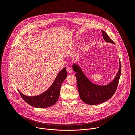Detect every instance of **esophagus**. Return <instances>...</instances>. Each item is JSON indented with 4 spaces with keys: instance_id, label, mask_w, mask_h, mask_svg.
Instances as JSON below:
<instances>
[{
    "instance_id": "obj_1",
    "label": "esophagus",
    "mask_w": 135,
    "mask_h": 135,
    "mask_svg": "<svg viewBox=\"0 0 135 135\" xmlns=\"http://www.w3.org/2000/svg\"><path fill=\"white\" fill-rule=\"evenodd\" d=\"M67 71L68 73H72L73 70H72V69L70 67H68L67 68Z\"/></svg>"
}]
</instances>
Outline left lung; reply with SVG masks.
I'll use <instances>...</instances> for the list:
<instances>
[{
    "instance_id": "obj_1",
    "label": "left lung",
    "mask_w": 135,
    "mask_h": 135,
    "mask_svg": "<svg viewBox=\"0 0 135 135\" xmlns=\"http://www.w3.org/2000/svg\"><path fill=\"white\" fill-rule=\"evenodd\" d=\"M102 32L106 42L115 44L104 31L102 30ZM119 64V69L115 78L110 83L105 85L93 83L87 78L78 64L73 65V69L76 73L75 76L80 97L84 103L91 105H98L107 101L112 97L116 91L121 75V66L120 59Z\"/></svg>"
}]
</instances>
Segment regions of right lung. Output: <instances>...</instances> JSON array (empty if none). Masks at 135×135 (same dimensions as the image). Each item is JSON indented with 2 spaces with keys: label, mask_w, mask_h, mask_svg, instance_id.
I'll list each match as a JSON object with an SVG mask.
<instances>
[{
  "label": "right lung",
  "mask_w": 135,
  "mask_h": 135,
  "mask_svg": "<svg viewBox=\"0 0 135 135\" xmlns=\"http://www.w3.org/2000/svg\"><path fill=\"white\" fill-rule=\"evenodd\" d=\"M66 68H63L57 75L51 86L43 93L30 97L18 91L22 98L29 105L36 108H47L54 105L59 97L61 85L67 78Z\"/></svg>",
  "instance_id": "add662e5"
}]
</instances>
